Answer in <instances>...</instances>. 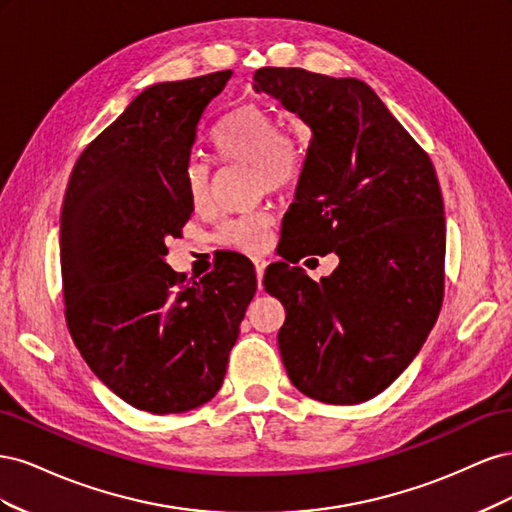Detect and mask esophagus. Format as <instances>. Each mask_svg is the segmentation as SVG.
Wrapping results in <instances>:
<instances>
[{"instance_id":"obj_1","label":"esophagus","mask_w":512,"mask_h":512,"mask_svg":"<svg viewBox=\"0 0 512 512\" xmlns=\"http://www.w3.org/2000/svg\"><path fill=\"white\" fill-rule=\"evenodd\" d=\"M254 267H256V280H258V290H262V277H265L267 260H262V258H254Z\"/></svg>"}]
</instances>
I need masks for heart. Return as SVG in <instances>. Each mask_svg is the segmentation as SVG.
Here are the masks:
<instances>
[{
	"instance_id": "b5f03b06",
	"label": "heart",
	"mask_w": 512,
	"mask_h": 512,
	"mask_svg": "<svg viewBox=\"0 0 512 512\" xmlns=\"http://www.w3.org/2000/svg\"><path fill=\"white\" fill-rule=\"evenodd\" d=\"M215 149L230 162L250 164L258 190L284 192L301 177V149L282 134L280 121L258 104H245L232 113L215 134ZM185 185L194 207H205L211 198V168L205 160H192L185 168ZM271 215L256 211L226 220L218 239L237 252L258 254L269 243Z\"/></svg>"
}]
</instances>
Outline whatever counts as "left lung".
<instances>
[{"instance_id": "1", "label": "left lung", "mask_w": 512, "mask_h": 512, "mask_svg": "<svg viewBox=\"0 0 512 512\" xmlns=\"http://www.w3.org/2000/svg\"><path fill=\"white\" fill-rule=\"evenodd\" d=\"M254 91L312 132L286 213L290 237L339 256L320 282L288 262L265 275L286 309L284 367L307 397L361 404L399 378L440 314L446 224L436 170L359 79L260 68Z\"/></svg>"}]
</instances>
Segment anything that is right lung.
<instances>
[{"mask_svg": "<svg viewBox=\"0 0 512 512\" xmlns=\"http://www.w3.org/2000/svg\"><path fill=\"white\" fill-rule=\"evenodd\" d=\"M232 70L143 89L83 153L61 207L66 322L91 371L126 404L188 412L220 391L256 292L245 256L185 284L166 262L194 211L185 185Z\"/></svg>", "mask_w": 512, "mask_h": 512, "instance_id": "obj_1", "label": "right lung"}]
</instances>
